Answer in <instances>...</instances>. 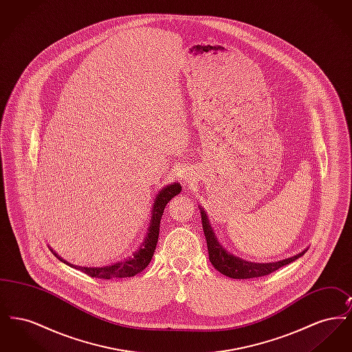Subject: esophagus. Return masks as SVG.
Segmentation results:
<instances>
[{
    "label": "esophagus",
    "mask_w": 352,
    "mask_h": 352,
    "mask_svg": "<svg viewBox=\"0 0 352 352\" xmlns=\"http://www.w3.org/2000/svg\"><path fill=\"white\" fill-rule=\"evenodd\" d=\"M190 181H191V179H190L188 177H186V178H184V182H190Z\"/></svg>",
    "instance_id": "34e87169"
}]
</instances>
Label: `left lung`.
Returning <instances> with one entry per match:
<instances>
[{
  "label": "left lung",
  "mask_w": 352,
  "mask_h": 352,
  "mask_svg": "<svg viewBox=\"0 0 352 352\" xmlns=\"http://www.w3.org/2000/svg\"><path fill=\"white\" fill-rule=\"evenodd\" d=\"M201 214V226H203V232L206 236V241H207V250H208V257L211 264L214 265V268L219 270L221 274L231 277V278H239V280H244V278H256V277H263L270 274L272 272L277 270V269L287 265L290 263H293L294 260H297L298 257H301L302 254H305V251L301 253L280 260L276 263H265V264H260V263H251V261H245L237 256H234L232 253H228L226 251L220 244H219L218 239L214 234L207 215L204 212L203 208H199Z\"/></svg>",
  "instance_id": "1"
}]
</instances>
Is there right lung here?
<instances>
[{
  "mask_svg": "<svg viewBox=\"0 0 352 352\" xmlns=\"http://www.w3.org/2000/svg\"><path fill=\"white\" fill-rule=\"evenodd\" d=\"M182 187L179 184H170L165 186L155 197L154 204H153V210H151V219L149 228H148V234L145 236L144 243L141 244V247L134 252L133 256L118 261L116 264L112 265H107V267H101V268H88V267H78V265H72L67 261H65L62 257L58 256V253L51 250V252L65 264H67L72 268L82 270L85 274L91 276V277H96V278H104V280H111V278H124V277H133L135 274H138L140 272H142L144 269L149 265L151 261V257L155 251L157 247V241H158V234H160V223L161 218L164 214V210L166 207L168 201L171 198H174L175 195H178L181 192Z\"/></svg>",
  "mask_w": 352,
  "mask_h": 352,
  "instance_id": "add662e5",
  "label": "right lung"
}]
</instances>
